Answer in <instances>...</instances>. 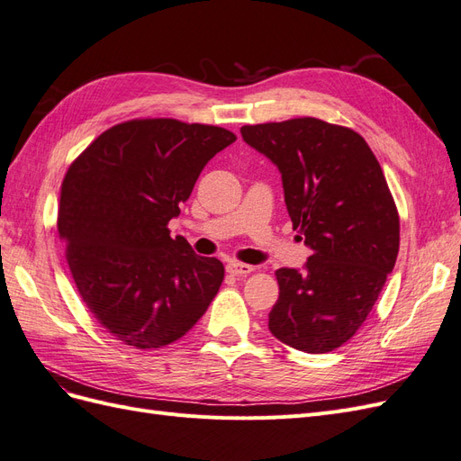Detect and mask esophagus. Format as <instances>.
Instances as JSON below:
<instances>
[{"label":"esophagus","mask_w":461,"mask_h":461,"mask_svg":"<svg viewBox=\"0 0 461 461\" xmlns=\"http://www.w3.org/2000/svg\"><path fill=\"white\" fill-rule=\"evenodd\" d=\"M254 271V265H246V263H239V261H230L227 265V273L234 275V276H246Z\"/></svg>","instance_id":"34e87169"}]
</instances>
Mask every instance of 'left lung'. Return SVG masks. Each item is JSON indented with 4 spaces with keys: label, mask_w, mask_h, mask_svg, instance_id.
<instances>
[{
    "label": "left lung",
    "mask_w": 461,
    "mask_h": 461,
    "mask_svg": "<svg viewBox=\"0 0 461 461\" xmlns=\"http://www.w3.org/2000/svg\"><path fill=\"white\" fill-rule=\"evenodd\" d=\"M240 132L278 167L292 227L312 248L302 273H275L269 330L296 350L332 352L364 325L396 263L400 217L381 165L356 131L315 117Z\"/></svg>",
    "instance_id": "8db88e82"
}]
</instances>
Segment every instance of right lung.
<instances>
[{"label": "right lung", "instance_id": "obj_1", "mask_svg": "<svg viewBox=\"0 0 461 461\" xmlns=\"http://www.w3.org/2000/svg\"><path fill=\"white\" fill-rule=\"evenodd\" d=\"M236 136L213 124L132 119L102 132L61 185L58 230L82 302L122 344L163 348L198 323L225 276L171 239L194 185Z\"/></svg>", "mask_w": 461, "mask_h": 461}]
</instances>
